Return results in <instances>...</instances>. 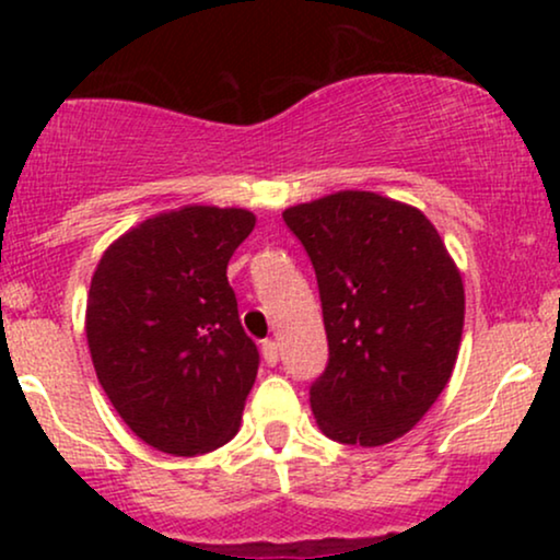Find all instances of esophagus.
I'll use <instances>...</instances> for the list:
<instances>
[{
	"instance_id": "34e87169",
	"label": "esophagus",
	"mask_w": 560,
	"mask_h": 560,
	"mask_svg": "<svg viewBox=\"0 0 560 560\" xmlns=\"http://www.w3.org/2000/svg\"><path fill=\"white\" fill-rule=\"evenodd\" d=\"M260 352H262V361H266L268 365L279 363V345H276L273 339H266V342L260 345Z\"/></svg>"
}]
</instances>
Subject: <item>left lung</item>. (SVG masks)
<instances>
[{"mask_svg":"<svg viewBox=\"0 0 560 560\" xmlns=\"http://www.w3.org/2000/svg\"><path fill=\"white\" fill-rule=\"evenodd\" d=\"M316 268L329 363L311 384L320 432L378 447L445 389L464 334V281L421 210L337 191L284 210Z\"/></svg>","mask_w":560,"mask_h":560,"instance_id":"obj_1","label":"left lung"}]
</instances>
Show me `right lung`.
<instances>
[{
	"mask_svg": "<svg viewBox=\"0 0 560 560\" xmlns=\"http://www.w3.org/2000/svg\"><path fill=\"white\" fill-rule=\"evenodd\" d=\"M255 229L242 208L147 218L102 255L86 339L102 389L139 440L171 455L226 445L258 376L226 266Z\"/></svg>",
	"mask_w": 560,
	"mask_h": 560,
	"instance_id": "1",
	"label": "right lung"
}]
</instances>
